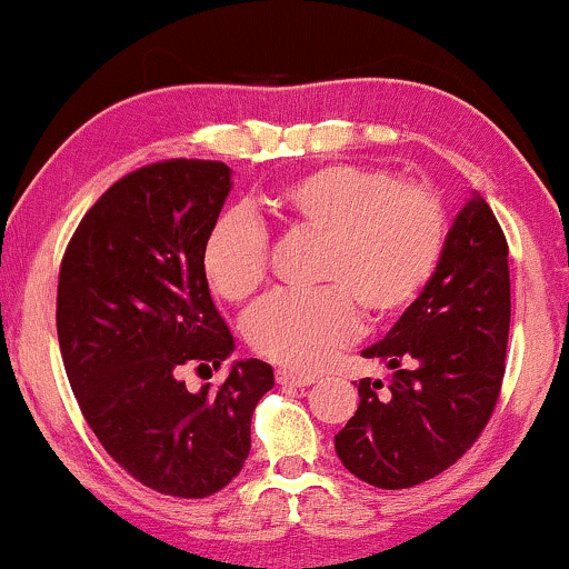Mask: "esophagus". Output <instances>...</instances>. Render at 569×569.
I'll use <instances>...</instances> for the list:
<instances>
[{
	"mask_svg": "<svg viewBox=\"0 0 569 569\" xmlns=\"http://www.w3.org/2000/svg\"><path fill=\"white\" fill-rule=\"evenodd\" d=\"M277 381L279 387H290V389H302V387H311L316 381L313 376H300V373H292V371H277Z\"/></svg>",
	"mask_w": 569,
	"mask_h": 569,
	"instance_id": "34e87169",
	"label": "esophagus"
}]
</instances>
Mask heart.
I'll return each mask as SVG.
<instances>
[{
    "instance_id": "obj_1",
    "label": "heart",
    "mask_w": 569,
    "mask_h": 569,
    "mask_svg": "<svg viewBox=\"0 0 569 569\" xmlns=\"http://www.w3.org/2000/svg\"><path fill=\"white\" fill-rule=\"evenodd\" d=\"M277 224L321 234L316 292H279L253 308L246 335L258 356L313 373L360 329L402 313L437 274L447 240L439 198L381 169L327 164L295 177L261 201ZM269 234L253 213L224 211L206 232L201 269L219 298L246 302L267 279Z\"/></svg>"
}]
</instances>
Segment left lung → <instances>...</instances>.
Returning <instances> with one entry per match:
<instances>
[{"instance_id":"1","label":"left lung","mask_w":569,"mask_h":569,"mask_svg":"<svg viewBox=\"0 0 569 569\" xmlns=\"http://www.w3.org/2000/svg\"><path fill=\"white\" fill-rule=\"evenodd\" d=\"M507 240L481 196L449 227L437 274L363 350L392 368L387 392L360 379V405L335 437L337 457L360 481L410 489L445 473L489 423L510 335Z\"/></svg>"}]
</instances>
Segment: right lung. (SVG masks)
Instances as JSON below:
<instances>
[{"mask_svg": "<svg viewBox=\"0 0 569 569\" xmlns=\"http://www.w3.org/2000/svg\"><path fill=\"white\" fill-rule=\"evenodd\" d=\"M230 190L221 161L140 167L88 209L59 269V350L80 412L117 465L169 497H211L240 473L274 387L256 358L234 360L217 389L182 381V368L211 371L234 352L201 269Z\"/></svg>", "mask_w": 569, "mask_h": 569, "instance_id": "obj_1", "label": "right lung"}]
</instances>
